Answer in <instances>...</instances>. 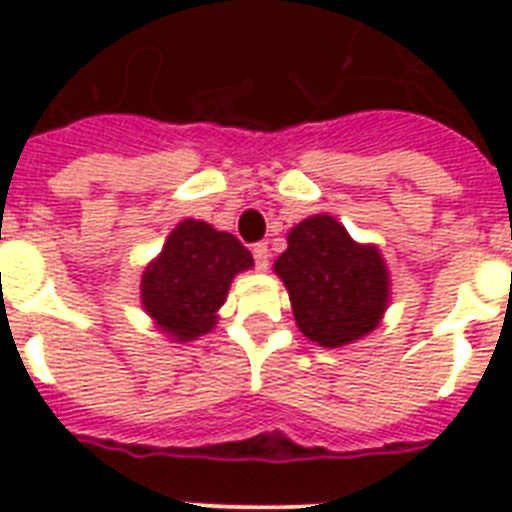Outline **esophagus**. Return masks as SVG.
<instances>
[{
	"instance_id": "1",
	"label": "esophagus",
	"mask_w": 512,
	"mask_h": 512,
	"mask_svg": "<svg viewBox=\"0 0 512 512\" xmlns=\"http://www.w3.org/2000/svg\"><path fill=\"white\" fill-rule=\"evenodd\" d=\"M252 255H255L257 268H260V271H265V268H268V257H271V249H268V244H265V241L255 244V247H252Z\"/></svg>"
}]
</instances>
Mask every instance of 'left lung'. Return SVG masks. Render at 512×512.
Returning <instances> with one entry per match:
<instances>
[{"label": "left lung", "mask_w": 512, "mask_h": 512, "mask_svg": "<svg viewBox=\"0 0 512 512\" xmlns=\"http://www.w3.org/2000/svg\"><path fill=\"white\" fill-rule=\"evenodd\" d=\"M273 263L292 300L300 332L321 348H342L380 324L390 276L380 249L350 239L332 215H311L287 236Z\"/></svg>", "instance_id": "obj_1"}]
</instances>
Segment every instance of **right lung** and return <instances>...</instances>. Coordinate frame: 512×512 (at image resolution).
<instances>
[{"label":"right lung","instance_id":"right-lung-1","mask_svg":"<svg viewBox=\"0 0 512 512\" xmlns=\"http://www.w3.org/2000/svg\"><path fill=\"white\" fill-rule=\"evenodd\" d=\"M252 265L249 249L236 236L204 220H183L140 276L143 311L175 342L196 340L217 324L233 276Z\"/></svg>","mask_w":512,"mask_h":512}]
</instances>
